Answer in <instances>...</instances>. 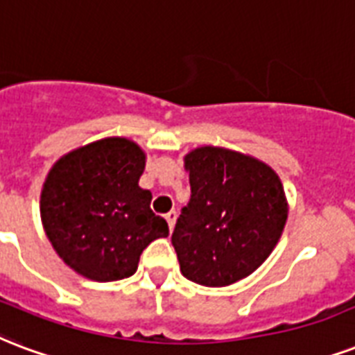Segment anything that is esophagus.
<instances>
[{
  "instance_id": "obj_1",
  "label": "esophagus",
  "mask_w": 355,
  "mask_h": 355,
  "mask_svg": "<svg viewBox=\"0 0 355 355\" xmlns=\"http://www.w3.org/2000/svg\"><path fill=\"white\" fill-rule=\"evenodd\" d=\"M166 220H167V225H169V229L173 231V227H175V221H177V212L175 210H171V212L166 214Z\"/></svg>"
}]
</instances>
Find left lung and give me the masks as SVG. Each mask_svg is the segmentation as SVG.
I'll return each mask as SVG.
<instances>
[{"mask_svg":"<svg viewBox=\"0 0 355 355\" xmlns=\"http://www.w3.org/2000/svg\"><path fill=\"white\" fill-rule=\"evenodd\" d=\"M191 196L171 242L186 279L227 286L253 274L286 223L283 184L272 167L220 147L186 154Z\"/></svg>","mask_w":355,"mask_h":355,"instance_id":"8db88e82","label":"left lung"}]
</instances>
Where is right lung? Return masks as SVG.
<instances>
[{
  "instance_id": "add662e5",
  "label": "right lung",
  "mask_w": 355,
  "mask_h": 355,
  "mask_svg": "<svg viewBox=\"0 0 355 355\" xmlns=\"http://www.w3.org/2000/svg\"><path fill=\"white\" fill-rule=\"evenodd\" d=\"M145 153L124 137L72 150L48 173L40 218L64 264L100 283L134 275L143 250L169 227L139 188Z\"/></svg>"
}]
</instances>
